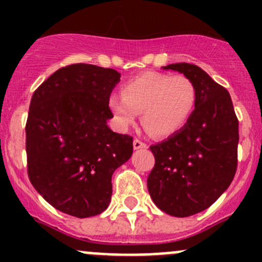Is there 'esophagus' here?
Here are the masks:
<instances>
[{"label": "esophagus", "instance_id": "1", "mask_svg": "<svg viewBox=\"0 0 262 262\" xmlns=\"http://www.w3.org/2000/svg\"><path fill=\"white\" fill-rule=\"evenodd\" d=\"M133 147L134 149H141V148H147V144L143 143L142 141H139V139H134Z\"/></svg>", "mask_w": 262, "mask_h": 262}]
</instances>
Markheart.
Wrapping results in <instances>:
<instances>
[{
    "label": "heart",
    "instance_id": "obj_1",
    "mask_svg": "<svg viewBox=\"0 0 262 262\" xmlns=\"http://www.w3.org/2000/svg\"><path fill=\"white\" fill-rule=\"evenodd\" d=\"M112 95L109 107L121 128L133 125L138 114L155 137H168L181 130L196 106V89L185 76L147 72L132 78Z\"/></svg>",
    "mask_w": 262,
    "mask_h": 262
}]
</instances>
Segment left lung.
Here are the masks:
<instances>
[{
  "mask_svg": "<svg viewBox=\"0 0 262 262\" xmlns=\"http://www.w3.org/2000/svg\"><path fill=\"white\" fill-rule=\"evenodd\" d=\"M162 68L178 71L194 83L196 106L181 130L150 146L156 162L147 186L162 212L184 218L208 209L231 185L238 120L229 92L202 68L189 63Z\"/></svg>",
  "mask_w": 262,
  "mask_h": 262,
  "instance_id": "obj_1",
  "label": "left lung"
}]
</instances>
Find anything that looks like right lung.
<instances>
[{
    "label": "right lung",
    "instance_id": "right-lung-1",
    "mask_svg": "<svg viewBox=\"0 0 262 262\" xmlns=\"http://www.w3.org/2000/svg\"><path fill=\"white\" fill-rule=\"evenodd\" d=\"M120 73L77 63L47 78L33 94L26 121L28 175L60 212L97 215L112 200V176L133 153V138L107 126L109 99Z\"/></svg>",
    "mask_w": 262,
    "mask_h": 262
}]
</instances>
